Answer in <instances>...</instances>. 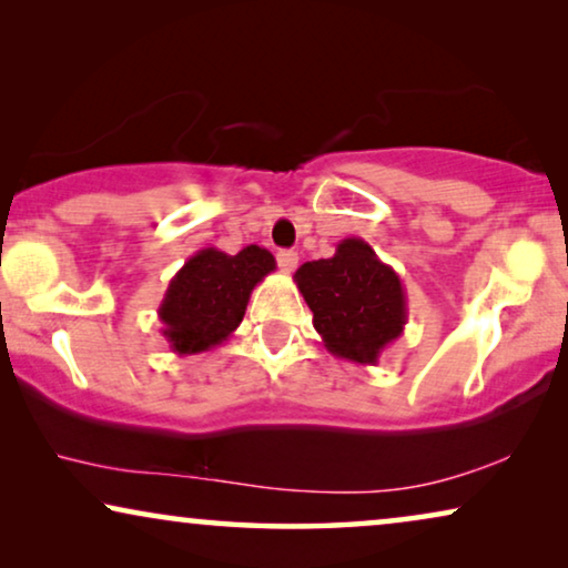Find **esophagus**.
I'll return each instance as SVG.
<instances>
[{"label": "esophagus", "mask_w": 568, "mask_h": 568, "mask_svg": "<svg viewBox=\"0 0 568 568\" xmlns=\"http://www.w3.org/2000/svg\"><path fill=\"white\" fill-rule=\"evenodd\" d=\"M297 261H300V255L294 251H278L276 253V263H278V268L284 271V274H292V271L297 268Z\"/></svg>", "instance_id": "1"}]
</instances>
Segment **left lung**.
Listing matches in <instances>:
<instances>
[{
	"mask_svg": "<svg viewBox=\"0 0 568 568\" xmlns=\"http://www.w3.org/2000/svg\"><path fill=\"white\" fill-rule=\"evenodd\" d=\"M294 282L323 346L338 359L377 364L408 321L400 276L362 237L341 240L333 258L302 263Z\"/></svg>",
	"mask_w": 568,
	"mask_h": 568,
	"instance_id": "1",
	"label": "left lung"
}]
</instances>
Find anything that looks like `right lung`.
I'll list each match as a JSON object with an SVG mask.
<instances>
[{
    "instance_id": "right-lung-1",
    "label": "right lung",
    "mask_w": 568,
    "mask_h": 568,
    "mask_svg": "<svg viewBox=\"0 0 568 568\" xmlns=\"http://www.w3.org/2000/svg\"><path fill=\"white\" fill-rule=\"evenodd\" d=\"M276 268L266 247L247 245L237 255L204 247L170 278L158 310L162 336L175 354H201L222 346L243 323L247 300Z\"/></svg>"
}]
</instances>
